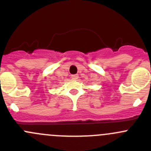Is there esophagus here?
<instances>
[{
    "label": "esophagus",
    "instance_id": "esophagus-1",
    "mask_svg": "<svg viewBox=\"0 0 151 151\" xmlns=\"http://www.w3.org/2000/svg\"><path fill=\"white\" fill-rule=\"evenodd\" d=\"M71 78L72 79V80H77L79 77V76H78V74H74V75H71Z\"/></svg>",
    "mask_w": 151,
    "mask_h": 151
}]
</instances>
